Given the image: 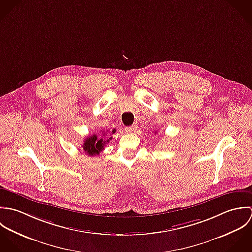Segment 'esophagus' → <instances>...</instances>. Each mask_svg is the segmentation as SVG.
<instances>
[{"label": "esophagus", "mask_w": 252, "mask_h": 252, "mask_svg": "<svg viewBox=\"0 0 252 252\" xmlns=\"http://www.w3.org/2000/svg\"><path fill=\"white\" fill-rule=\"evenodd\" d=\"M125 130H126V132H127V133H132V132H134V131L136 130V126H126V127L125 128Z\"/></svg>", "instance_id": "1"}]
</instances>
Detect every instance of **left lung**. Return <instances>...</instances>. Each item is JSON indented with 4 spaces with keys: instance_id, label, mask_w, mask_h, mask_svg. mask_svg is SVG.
Wrapping results in <instances>:
<instances>
[{
    "instance_id": "8db88e82",
    "label": "left lung",
    "mask_w": 252,
    "mask_h": 252,
    "mask_svg": "<svg viewBox=\"0 0 252 252\" xmlns=\"http://www.w3.org/2000/svg\"><path fill=\"white\" fill-rule=\"evenodd\" d=\"M155 133H156V132H155Z\"/></svg>"
}]
</instances>
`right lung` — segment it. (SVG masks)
Instances as JSON below:
<instances>
[{"label": "right lung", "mask_w": 252, "mask_h": 252, "mask_svg": "<svg viewBox=\"0 0 252 252\" xmlns=\"http://www.w3.org/2000/svg\"><path fill=\"white\" fill-rule=\"evenodd\" d=\"M115 132H116V129H113L112 133L114 134ZM102 136H105V133H103V131H102ZM102 136L98 138L96 134H94L85 139L83 143V149L87 155L89 156L99 155V153L104 149V146L109 142V140L112 139V137L108 139H104Z\"/></svg>", "instance_id": "1"}]
</instances>
